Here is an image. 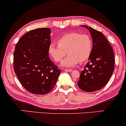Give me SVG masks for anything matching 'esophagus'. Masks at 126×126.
Here are the masks:
<instances>
[{
  "label": "esophagus",
  "instance_id": "esophagus-1",
  "mask_svg": "<svg viewBox=\"0 0 126 126\" xmlns=\"http://www.w3.org/2000/svg\"><path fill=\"white\" fill-rule=\"evenodd\" d=\"M64 71L66 72H72V69H65Z\"/></svg>",
  "mask_w": 126,
  "mask_h": 126
}]
</instances>
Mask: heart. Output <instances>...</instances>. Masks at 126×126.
<instances>
[{
    "label": "heart",
    "mask_w": 126,
    "mask_h": 126,
    "mask_svg": "<svg viewBox=\"0 0 126 126\" xmlns=\"http://www.w3.org/2000/svg\"><path fill=\"white\" fill-rule=\"evenodd\" d=\"M57 42V45L52 43L49 46L48 52L56 62L62 61L67 53L68 55L61 63L63 67H72L79 62H84L93 51V39L87 34L70 32L62 36Z\"/></svg>",
    "instance_id": "obj_1"
}]
</instances>
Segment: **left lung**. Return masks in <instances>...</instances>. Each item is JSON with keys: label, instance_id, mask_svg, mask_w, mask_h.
Returning a JSON list of instances; mask_svg holds the SVG:
<instances>
[{"label": "left lung", "instance_id": "8db88e82", "mask_svg": "<svg viewBox=\"0 0 126 126\" xmlns=\"http://www.w3.org/2000/svg\"><path fill=\"white\" fill-rule=\"evenodd\" d=\"M81 26L90 31L93 48L89 62L81 72L78 85L83 91L91 93L102 89L109 82L114 69V54L101 32L87 26Z\"/></svg>", "mask_w": 126, "mask_h": 126}]
</instances>
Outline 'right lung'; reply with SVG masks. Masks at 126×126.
I'll list each match as a JSON object with an SVG mask.
<instances>
[{
  "instance_id": "obj_1",
  "label": "right lung",
  "mask_w": 126,
  "mask_h": 126,
  "mask_svg": "<svg viewBox=\"0 0 126 126\" xmlns=\"http://www.w3.org/2000/svg\"><path fill=\"white\" fill-rule=\"evenodd\" d=\"M50 33L49 28L28 31L17 42L14 53V70L17 79L33 94L49 93L61 72L48 56Z\"/></svg>"
}]
</instances>
